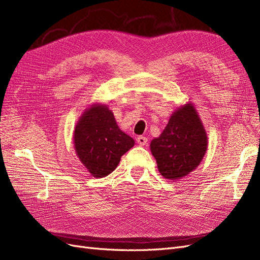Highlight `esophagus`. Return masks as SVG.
<instances>
[{
	"instance_id": "esophagus-1",
	"label": "esophagus",
	"mask_w": 260,
	"mask_h": 260,
	"mask_svg": "<svg viewBox=\"0 0 260 260\" xmlns=\"http://www.w3.org/2000/svg\"><path fill=\"white\" fill-rule=\"evenodd\" d=\"M137 142L139 145L141 146H144L147 144V138L146 137H143V136H140L137 138Z\"/></svg>"
}]
</instances>
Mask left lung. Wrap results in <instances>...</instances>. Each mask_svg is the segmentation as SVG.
Listing matches in <instances>:
<instances>
[{
	"label": "left lung",
	"instance_id": "left-lung-1",
	"mask_svg": "<svg viewBox=\"0 0 260 260\" xmlns=\"http://www.w3.org/2000/svg\"><path fill=\"white\" fill-rule=\"evenodd\" d=\"M149 146L164 178L178 180L196 169L207 151V135L193 104L177 108Z\"/></svg>",
	"mask_w": 260,
	"mask_h": 260
}]
</instances>
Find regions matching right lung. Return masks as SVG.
<instances>
[{
	"label": "right lung",
	"instance_id": "obj_1",
	"mask_svg": "<svg viewBox=\"0 0 260 260\" xmlns=\"http://www.w3.org/2000/svg\"><path fill=\"white\" fill-rule=\"evenodd\" d=\"M74 144L80 161L95 178L116 169L121 156L135 145V140L122 132L106 105L94 104L78 120Z\"/></svg>",
	"mask_w": 260,
	"mask_h": 260
}]
</instances>
